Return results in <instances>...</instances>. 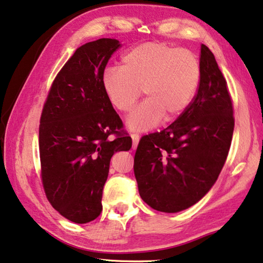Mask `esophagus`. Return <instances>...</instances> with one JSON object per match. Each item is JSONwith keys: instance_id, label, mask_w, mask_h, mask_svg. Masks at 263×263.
Wrapping results in <instances>:
<instances>
[{"instance_id": "esophagus-1", "label": "esophagus", "mask_w": 263, "mask_h": 263, "mask_svg": "<svg viewBox=\"0 0 263 263\" xmlns=\"http://www.w3.org/2000/svg\"><path fill=\"white\" fill-rule=\"evenodd\" d=\"M132 139H133V148H136L137 144H139V141H140V136L137 134H132Z\"/></svg>"}]
</instances>
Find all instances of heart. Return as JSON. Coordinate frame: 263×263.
Masks as SVG:
<instances>
[{"instance_id":"b5f03b06","label":"heart","mask_w":263,"mask_h":263,"mask_svg":"<svg viewBox=\"0 0 263 263\" xmlns=\"http://www.w3.org/2000/svg\"><path fill=\"white\" fill-rule=\"evenodd\" d=\"M201 80V66L193 51L163 42L133 47L121 59V68H107L101 86L116 110L128 112L141 96L147 100L127 119L134 132H147L164 119L175 120L187 110Z\"/></svg>"}]
</instances>
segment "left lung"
<instances>
[{"instance_id": "1", "label": "left lung", "mask_w": 263, "mask_h": 263, "mask_svg": "<svg viewBox=\"0 0 263 263\" xmlns=\"http://www.w3.org/2000/svg\"><path fill=\"white\" fill-rule=\"evenodd\" d=\"M201 80L191 106L165 129L141 137L134 174L141 199L163 213L184 211L209 192L223 168L234 132L227 81L201 46Z\"/></svg>"}]
</instances>
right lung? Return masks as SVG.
Wrapping results in <instances>:
<instances>
[{
    "instance_id": "obj_1",
    "label": "right lung",
    "mask_w": 263,
    "mask_h": 263,
    "mask_svg": "<svg viewBox=\"0 0 263 263\" xmlns=\"http://www.w3.org/2000/svg\"><path fill=\"white\" fill-rule=\"evenodd\" d=\"M120 46L115 39H100L78 48L56 75L40 120L46 196L75 223L100 215L111 156L132 148V137L101 86L109 59ZM110 135H117L114 140Z\"/></svg>"
}]
</instances>
